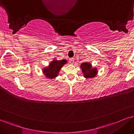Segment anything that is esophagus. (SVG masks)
<instances>
[{
    "label": "esophagus",
    "instance_id": "34e87169",
    "mask_svg": "<svg viewBox=\"0 0 134 134\" xmlns=\"http://www.w3.org/2000/svg\"><path fill=\"white\" fill-rule=\"evenodd\" d=\"M69 61H70L71 63H73L74 62H75V59H74V58H71L69 59Z\"/></svg>",
    "mask_w": 134,
    "mask_h": 134
}]
</instances>
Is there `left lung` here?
I'll return each mask as SVG.
<instances>
[{
    "mask_svg": "<svg viewBox=\"0 0 134 134\" xmlns=\"http://www.w3.org/2000/svg\"><path fill=\"white\" fill-rule=\"evenodd\" d=\"M81 68L83 74L85 75L84 76L86 78L95 77L97 74V69L92 68L91 64L88 63H83L81 64Z\"/></svg>",
    "mask_w": 134,
    "mask_h": 134,
    "instance_id": "left-lung-1",
    "label": "left lung"
}]
</instances>
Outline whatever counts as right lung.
I'll use <instances>...</instances> for the list:
<instances>
[{"label": "right lung", "mask_w": 134, "mask_h": 134, "mask_svg": "<svg viewBox=\"0 0 134 134\" xmlns=\"http://www.w3.org/2000/svg\"><path fill=\"white\" fill-rule=\"evenodd\" d=\"M65 63H66L65 59H62L61 61L54 60L49 64L48 67L43 70V72L47 77L53 79L57 76L60 69Z\"/></svg>", "instance_id": "add662e5"}]
</instances>
